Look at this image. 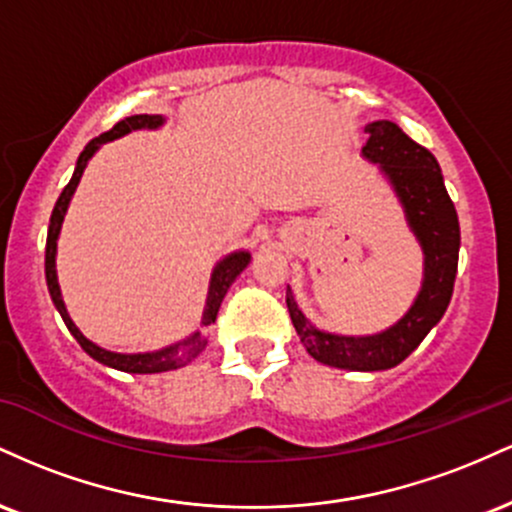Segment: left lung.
Masks as SVG:
<instances>
[{
    "mask_svg": "<svg viewBox=\"0 0 512 512\" xmlns=\"http://www.w3.org/2000/svg\"><path fill=\"white\" fill-rule=\"evenodd\" d=\"M366 132L370 137L361 154L378 163L402 204L409 228L424 250V284L402 320L368 337L317 330L301 313L291 289L286 291L291 322L305 351L325 366L344 370L395 368L424 342L448 310L460 257V221L436 156L390 120L370 122Z\"/></svg>",
    "mask_w": 512,
    "mask_h": 512,
    "instance_id": "8db88e82",
    "label": "left lung"
}]
</instances>
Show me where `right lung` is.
<instances>
[{
	"mask_svg": "<svg viewBox=\"0 0 512 512\" xmlns=\"http://www.w3.org/2000/svg\"><path fill=\"white\" fill-rule=\"evenodd\" d=\"M163 122H166V117L163 115H132V117H125V120L117 122L110 132H103L101 137L91 139V142L86 144V149L81 151L79 161H76L72 180L67 182V187L62 190L60 199H57L55 209H52L50 228H48V243H45V279H48V291H50L52 303H55V308L60 310L67 330L74 334V339L81 344V349H84L88 356L96 358V361L103 363V366L115 368V370H125V373H166V370L182 368V366H187L190 361H195V358L202 354L204 346H207V342H209L207 332L204 330H207L211 322H216V315H219L223 296H226V291L231 289V284L236 281V276L243 272L250 262V252H245V250L231 252L228 257H223V260L214 267V272H211L207 308H204V315H202L204 330L202 332L197 330L187 339H182V342L166 346V349H161V351H146V354H117V351H108V349H103V346L93 344L91 339H86L84 334L79 332V327L72 322L67 308H64L60 284H57L55 255H57V238H60L64 214H67V207H69V202H72L76 185H79L81 175H84L86 163L91 161V156L96 154L98 149H101V144L113 142V139H117V137H125V134L134 132V129H156V127H161Z\"/></svg>",
	"mask_w": 512,
	"mask_h": 512,
	"instance_id": "add662e5",
	"label": "right lung"
}]
</instances>
